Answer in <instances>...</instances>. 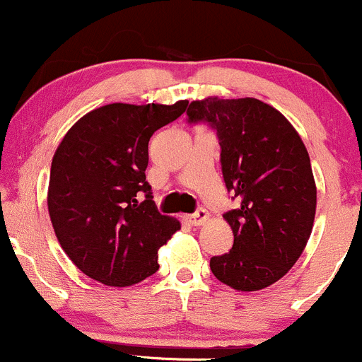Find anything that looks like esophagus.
I'll return each instance as SVG.
<instances>
[{"instance_id":"34e87169","label":"esophagus","mask_w":362,"mask_h":362,"mask_svg":"<svg viewBox=\"0 0 362 362\" xmlns=\"http://www.w3.org/2000/svg\"><path fill=\"white\" fill-rule=\"evenodd\" d=\"M208 218H209V213L206 211V209H197L196 213H192V214H189L187 216V221L192 226H201V225H204L206 221H208Z\"/></svg>"}]
</instances>
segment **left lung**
Wrapping results in <instances>:
<instances>
[{
    "mask_svg": "<svg viewBox=\"0 0 362 362\" xmlns=\"http://www.w3.org/2000/svg\"><path fill=\"white\" fill-rule=\"evenodd\" d=\"M187 117L216 130L225 185L240 199L223 214L233 247L211 257L213 275L242 292L269 287L299 259L315 223L316 184L303 139L254 98L192 101Z\"/></svg>",
    "mask_w": 362,
    "mask_h": 362,
    "instance_id": "left-lung-1",
    "label": "left lung"
}]
</instances>
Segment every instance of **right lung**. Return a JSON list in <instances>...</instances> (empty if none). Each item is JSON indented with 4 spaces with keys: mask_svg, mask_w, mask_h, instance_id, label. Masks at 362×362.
Segmentation results:
<instances>
[{
    "mask_svg": "<svg viewBox=\"0 0 362 362\" xmlns=\"http://www.w3.org/2000/svg\"><path fill=\"white\" fill-rule=\"evenodd\" d=\"M185 108L187 101L113 103L84 115L59 142L47 211L63 251L93 280L129 287L160 268L158 249L180 223L154 204L146 180L148 146Z\"/></svg>",
    "mask_w": 362,
    "mask_h": 362,
    "instance_id": "obj_1",
    "label": "right lung"
}]
</instances>
